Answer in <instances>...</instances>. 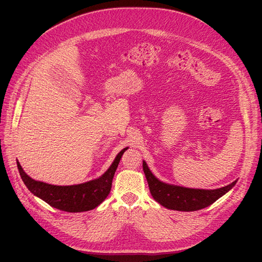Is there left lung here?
<instances>
[{"label":"left lung","instance_id":"8db88e82","mask_svg":"<svg viewBox=\"0 0 262 262\" xmlns=\"http://www.w3.org/2000/svg\"><path fill=\"white\" fill-rule=\"evenodd\" d=\"M143 170L148 184V188L154 200L163 207L176 211H198L209 207L215 202L219 198L228 192L235 185L237 180L233 181L225 187L213 190L185 188L175 185L165 184L158 180L143 161Z\"/></svg>","mask_w":262,"mask_h":262}]
</instances>
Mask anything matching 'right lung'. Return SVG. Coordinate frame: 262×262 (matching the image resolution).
<instances>
[{
	"instance_id": "right-lung-1",
	"label": "right lung",
	"mask_w": 262,
	"mask_h": 262,
	"mask_svg": "<svg viewBox=\"0 0 262 262\" xmlns=\"http://www.w3.org/2000/svg\"><path fill=\"white\" fill-rule=\"evenodd\" d=\"M123 148L119 153L108 170L99 178L73 186H54L46 184L42 181H37L30 178L24 171L20 164L17 162L19 175L26 185L29 191L41 200L48 203L51 207L66 212H84L93 210L104 201L110 192L118 164L121 160L124 150Z\"/></svg>"
}]
</instances>
